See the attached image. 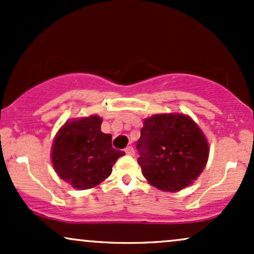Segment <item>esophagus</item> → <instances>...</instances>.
<instances>
[{"label":"esophagus","instance_id":"esophagus-1","mask_svg":"<svg viewBox=\"0 0 254 254\" xmlns=\"http://www.w3.org/2000/svg\"><path fill=\"white\" fill-rule=\"evenodd\" d=\"M125 153H127V155L132 156L133 154H135V150H133V148L131 147V145H129V147H127V148H125Z\"/></svg>","mask_w":254,"mask_h":254}]
</instances>
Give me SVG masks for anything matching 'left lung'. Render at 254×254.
<instances>
[{"mask_svg":"<svg viewBox=\"0 0 254 254\" xmlns=\"http://www.w3.org/2000/svg\"><path fill=\"white\" fill-rule=\"evenodd\" d=\"M137 149V161L145 179L167 192H178L191 185L205 168L209 157L203 131L183 113L145 118Z\"/></svg>","mask_w":254,"mask_h":254,"instance_id":"8db88e82","label":"left lung"}]
</instances>
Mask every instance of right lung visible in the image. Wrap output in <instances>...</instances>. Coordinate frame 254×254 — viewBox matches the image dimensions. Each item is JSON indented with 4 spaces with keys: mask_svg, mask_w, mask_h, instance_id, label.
Wrapping results in <instances>:
<instances>
[{
    "mask_svg": "<svg viewBox=\"0 0 254 254\" xmlns=\"http://www.w3.org/2000/svg\"><path fill=\"white\" fill-rule=\"evenodd\" d=\"M99 116L70 119L58 130L52 143L51 161L61 179L77 190L95 188L112 173L124 151L112 147V136L104 133Z\"/></svg>",
    "mask_w": 254,
    "mask_h": 254,
    "instance_id": "obj_1",
    "label": "right lung"
}]
</instances>
